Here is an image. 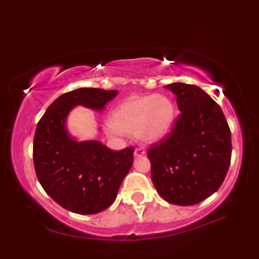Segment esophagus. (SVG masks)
I'll list each match as a JSON object with an SVG mask.
<instances>
[{"instance_id":"obj_1","label":"esophagus","mask_w":259,"mask_h":259,"mask_svg":"<svg viewBox=\"0 0 259 259\" xmlns=\"http://www.w3.org/2000/svg\"><path fill=\"white\" fill-rule=\"evenodd\" d=\"M145 154H146V151L143 147H137L136 151H134V157H144Z\"/></svg>"}]
</instances>
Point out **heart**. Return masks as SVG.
<instances>
[{"mask_svg":"<svg viewBox=\"0 0 259 259\" xmlns=\"http://www.w3.org/2000/svg\"><path fill=\"white\" fill-rule=\"evenodd\" d=\"M176 118V105L167 95H134L113 108L109 123L118 132L153 143L167 136Z\"/></svg>","mask_w":259,"mask_h":259,"instance_id":"obj_1","label":"heart"}]
</instances>
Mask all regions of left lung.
Returning a JSON list of instances; mask_svg holds the SVG:
<instances>
[{
	"instance_id": "8db88e82",
	"label": "left lung",
	"mask_w": 259,
	"mask_h": 259,
	"mask_svg": "<svg viewBox=\"0 0 259 259\" xmlns=\"http://www.w3.org/2000/svg\"><path fill=\"white\" fill-rule=\"evenodd\" d=\"M180 115L167 136L147 152L151 178L168 203L189 206L213 194L231 161V132L222 108L194 84L166 86Z\"/></svg>"
}]
</instances>
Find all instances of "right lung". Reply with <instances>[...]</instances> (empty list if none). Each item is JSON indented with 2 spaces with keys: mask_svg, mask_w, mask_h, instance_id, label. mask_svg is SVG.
Masks as SVG:
<instances>
[{
  "mask_svg": "<svg viewBox=\"0 0 259 259\" xmlns=\"http://www.w3.org/2000/svg\"><path fill=\"white\" fill-rule=\"evenodd\" d=\"M118 91L79 88L56 99L38 121L33 159L41 186L53 200L79 214L111 206L133 165V147L112 151L98 140L77 141L67 130L75 106L100 112Z\"/></svg>",
  "mask_w": 259,
  "mask_h": 259,
  "instance_id": "add662e5",
  "label": "right lung"
}]
</instances>
